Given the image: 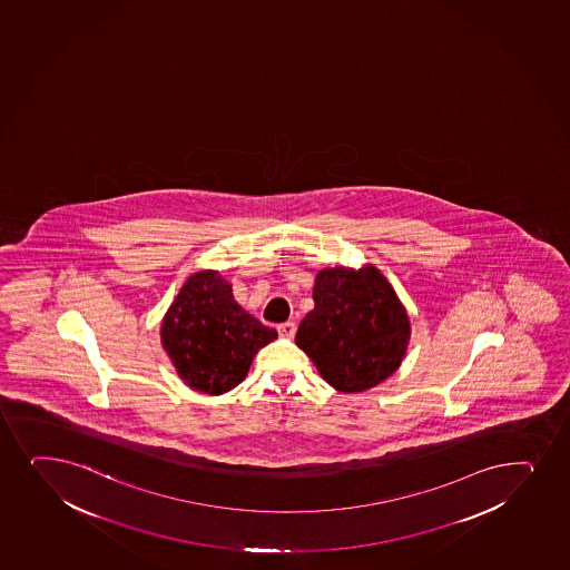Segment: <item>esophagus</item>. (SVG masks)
<instances>
[{
  "instance_id": "1",
  "label": "esophagus",
  "mask_w": 570,
  "mask_h": 570,
  "mask_svg": "<svg viewBox=\"0 0 570 570\" xmlns=\"http://www.w3.org/2000/svg\"><path fill=\"white\" fill-rule=\"evenodd\" d=\"M278 333H281V337H286V340H292L295 335V324L294 322H284L278 326Z\"/></svg>"
}]
</instances>
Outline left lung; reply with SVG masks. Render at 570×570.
Masks as SVG:
<instances>
[{
  "label": "left lung",
  "mask_w": 570,
  "mask_h": 570,
  "mask_svg": "<svg viewBox=\"0 0 570 570\" xmlns=\"http://www.w3.org/2000/svg\"><path fill=\"white\" fill-rule=\"evenodd\" d=\"M313 299L295 343L327 384L354 394L396 372L410 345V316L377 267H324Z\"/></svg>",
  "instance_id": "obj_1"
}]
</instances>
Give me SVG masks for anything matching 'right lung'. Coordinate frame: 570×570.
I'll return each instance as SVG.
<instances>
[{
  "label": "right lung",
  "instance_id": "1",
  "mask_svg": "<svg viewBox=\"0 0 570 570\" xmlns=\"http://www.w3.org/2000/svg\"><path fill=\"white\" fill-rule=\"evenodd\" d=\"M278 333L233 297L218 271H198L179 288L160 324V345L193 391L219 396L248 375L257 351Z\"/></svg>",
  "mask_w": 570,
  "mask_h": 570
}]
</instances>
